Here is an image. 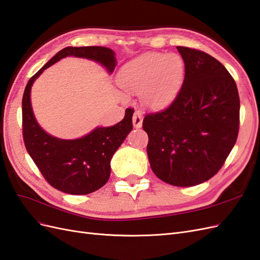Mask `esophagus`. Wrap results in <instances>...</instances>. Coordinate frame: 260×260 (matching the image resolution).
I'll list each match as a JSON object with an SVG mask.
<instances>
[{"instance_id": "34e87169", "label": "esophagus", "mask_w": 260, "mask_h": 260, "mask_svg": "<svg viewBox=\"0 0 260 260\" xmlns=\"http://www.w3.org/2000/svg\"><path fill=\"white\" fill-rule=\"evenodd\" d=\"M133 125L135 128H141L143 125V114L141 112H135L133 115Z\"/></svg>"}]
</instances>
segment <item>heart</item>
<instances>
[{
	"instance_id": "heart-1",
	"label": "heart",
	"mask_w": 260,
	"mask_h": 260,
	"mask_svg": "<svg viewBox=\"0 0 260 260\" xmlns=\"http://www.w3.org/2000/svg\"><path fill=\"white\" fill-rule=\"evenodd\" d=\"M184 73L185 66L180 56L146 52L122 67L117 83L126 91L139 92L146 108L159 111L177 99Z\"/></svg>"
}]
</instances>
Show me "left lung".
<instances>
[{
  "label": "left lung",
  "instance_id": "8db88e82",
  "mask_svg": "<svg viewBox=\"0 0 260 260\" xmlns=\"http://www.w3.org/2000/svg\"><path fill=\"white\" fill-rule=\"evenodd\" d=\"M185 75L167 110L146 115L151 170L166 183L192 187L221 169L239 127V96L230 72L203 51L177 47Z\"/></svg>",
  "mask_w": 260,
  "mask_h": 260
}]
</instances>
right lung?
<instances>
[{
    "instance_id": "obj_1",
    "label": "right lung",
    "mask_w": 260,
    "mask_h": 260,
    "mask_svg": "<svg viewBox=\"0 0 260 260\" xmlns=\"http://www.w3.org/2000/svg\"><path fill=\"white\" fill-rule=\"evenodd\" d=\"M66 57L85 58L104 67L109 75L117 64L110 48L66 47L32 76L23 95V137L29 156L46 180L69 194H89L102 188L111 175V159L133 129V111L127 109L121 122L113 126H98L76 139H62L48 134L38 124L31 108L30 91L44 70Z\"/></svg>"
}]
</instances>
